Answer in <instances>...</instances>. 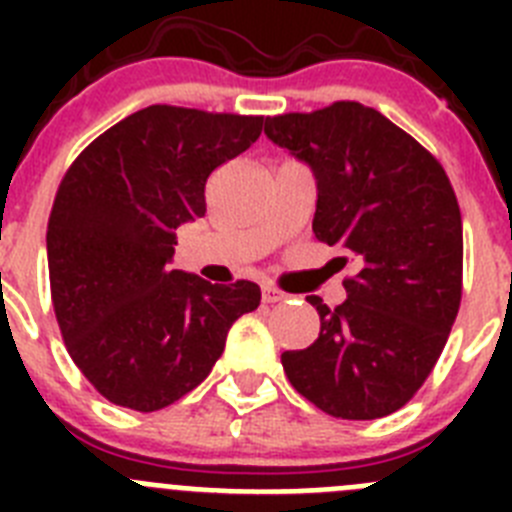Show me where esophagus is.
Listing matches in <instances>:
<instances>
[{
  "mask_svg": "<svg viewBox=\"0 0 512 512\" xmlns=\"http://www.w3.org/2000/svg\"><path fill=\"white\" fill-rule=\"evenodd\" d=\"M264 302H269V305H274V302H282L284 300V292L282 289H277L274 284H264Z\"/></svg>",
  "mask_w": 512,
  "mask_h": 512,
  "instance_id": "obj_1",
  "label": "esophagus"
}]
</instances>
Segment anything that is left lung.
Listing matches in <instances>:
<instances>
[{"instance_id":"left-lung-1","label":"left lung","mask_w":512,"mask_h":512,"mask_svg":"<svg viewBox=\"0 0 512 512\" xmlns=\"http://www.w3.org/2000/svg\"><path fill=\"white\" fill-rule=\"evenodd\" d=\"M264 133L318 179L315 238L338 246L346 300L310 302L320 336L284 351L289 384L333 418L374 420L413 400L461 305L464 235L449 176L374 107L333 102L266 117Z\"/></svg>"}]
</instances>
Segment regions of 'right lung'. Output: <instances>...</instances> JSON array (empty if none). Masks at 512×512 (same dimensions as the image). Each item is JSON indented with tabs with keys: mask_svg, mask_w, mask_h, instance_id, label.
Returning <instances> with one entry per match:
<instances>
[{
	"mask_svg": "<svg viewBox=\"0 0 512 512\" xmlns=\"http://www.w3.org/2000/svg\"><path fill=\"white\" fill-rule=\"evenodd\" d=\"M261 115L151 104L104 130L63 174L48 217V274L66 351L94 390L153 413L192 392L259 284L171 269L176 228L207 212L217 166L261 135Z\"/></svg>",
	"mask_w": 512,
	"mask_h": 512,
	"instance_id": "1",
	"label": "right lung"
}]
</instances>
